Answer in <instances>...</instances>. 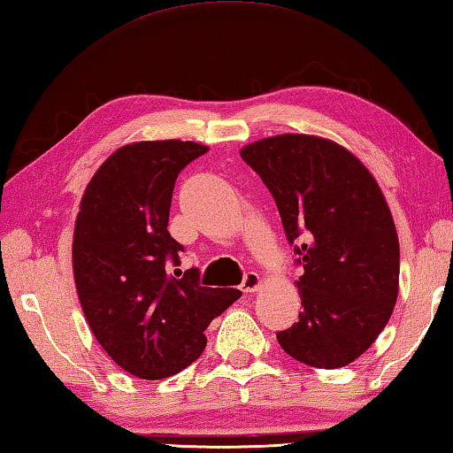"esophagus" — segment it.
<instances>
[{
  "label": "esophagus",
  "instance_id": "obj_1",
  "mask_svg": "<svg viewBox=\"0 0 453 453\" xmlns=\"http://www.w3.org/2000/svg\"><path fill=\"white\" fill-rule=\"evenodd\" d=\"M260 286H262V280H260V276L256 274V272H246L244 278H242V284H241L242 292H246V294L258 292Z\"/></svg>",
  "mask_w": 453,
  "mask_h": 453
}]
</instances>
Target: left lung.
<instances>
[{
    "label": "left lung",
    "mask_w": 453,
    "mask_h": 453,
    "mask_svg": "<svg viewBox=\"0 0 453 453\" xmlns=\"http://www.w3.org/2000/svg\"><path fill=\"white\" fill-rule=\"evenodd\" d=\"M274 197L303 274L300 319L278 331L296 361L318 369L353 363L385 329L398 296L400 249L380 187L343 146L281 134L241 150Z\"/></svg>",
    "instance_id": "left-lung-1"
}]
</instances>
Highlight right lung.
<instances>
[{
  "mask_svg": "<svg viewBox=\"0 0 453 453\" xmlns=\"http://www.w3.org/2000/svg\"><path fill=\"white\" fill-rule=\"evenodd\" d=\"M209 148L161 140L122 146L82 195L73 238V272L84 318L126 372L157 380L204 351V329L242 296L204 288L199 270L179 266L183 246L169 234L179 172Z\"/></svg>",
  "mask_w": 453,
  "mask_h": 453,
  "instance_id": "add662e5",
  "label": "right lung"
}]
</instances>
